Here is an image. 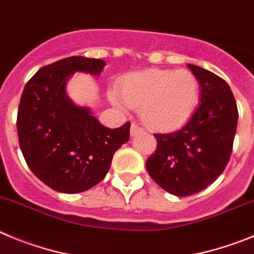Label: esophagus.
I'll use <instances>...</instances> for the list:
<instances>
[{
  "mask_svg": "<svg viewBox=\"0 0 254 254\" xmlns=\"http://www.w3.org/2000/svg\"><path fill=\"white\" fill-rule=\"evenodd\" d=\"M141 132H143L141 127H139L136 124H131V127H130V135L135 136L138 134H141Z\"/></svg>",
  "mask_w": 254,
  "mask_h": 254,
  "instance_id": "obj_1",
  "label": "esophagus"
}]
</instances>
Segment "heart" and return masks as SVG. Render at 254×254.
Segmentation results:
<instances>
[{"mask_svg":"<svg viewBox=\"0 0 254 254\" xmlns=\"http://www.w3.org/2000/svg\"><path fill=\"white\" fill-rule=\"evenodd\" d=\"M116 106L139 109L141 122L149 129L170 131L182 127L198 104L200 83L187 69H147L127 74L120 84Z\"/></svg>","mask_w":254,"mask_h":254,"instance_id":"b5f03b06","label":"heart"}]
</instances>
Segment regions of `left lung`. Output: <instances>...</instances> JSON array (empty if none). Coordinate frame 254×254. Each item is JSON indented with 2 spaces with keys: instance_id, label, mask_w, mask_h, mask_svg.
Masks as SVG:
<instances>
[{
  "instance_id": "8db88e82",
  "label": "left lung",
  "mask_w": 254,
  "mask_h": 254,
  "mask_svg": "<svg viewBox=\"0 0 254 254\" xmlns=\"http://www.w3.org/2000/svg\"><path fill=\"white\" fill-rule=\"evenodd\" d=\"M189 68L200 83V105L180 130L155 134L157 149L145 163L150 177L175 196L193 195L223 173L238 124L229 84L204 68Z\"/></svg>"
}]
</instances>
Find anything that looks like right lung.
I'll list each match as a JSON object with an SVG mask.
<instances>
[{"label": "right lung", "instance_id": "right-lung-1", "mask_svg": "<svg viewBox=\"0 0 254 254\" xmlns=\"http://www.w3.org/2000/svg\"><path fill=\"white\" fill-rule=\"evenodd\" d=\"M105 65L69 57L40 68L25 84L16 123L20 148L34 175L58 192H83L102 181L114 153L129 140L130 123L106 127L67 95L74 73L100 76Z\"/></svg>", "mask_w": 254, "mask_h": 254}]
</instances>
